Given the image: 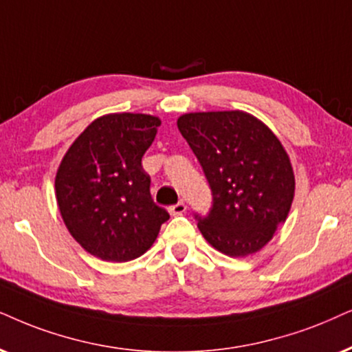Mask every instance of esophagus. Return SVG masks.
Instances as JSON below:
<instances>
[{"instance_id": "1", "label": "esophagus", "mask_w": 352, "mask_h": 352, "mask_svg": "<svg viewBox=\"0 0 352 352\" xmlns=\"http://www.w3.org/2000/svg\"><path fill=\"white\" fill-rule=\"evenodd\" d=\"M185 211H186V204L184 201L173 204V206L168 208V212H170L172 216H180V214H184Z\"/></svg>"}]
</instances>
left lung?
I'll list each match as a JSON object with an SVG mask.
<instances>
[{"instance_id":"left-lung-1","label":"left lung","mask_w":352,"mask_h":352,"mask_svg":"<svg viewBox=\"0 0 352 352\" xmlns=\"http://www.w3.org/2000/svg\"><path fill=\"white\" fill-rule=\"evenodd\" d=\"M177 126L212 191L209 214L197 216L199 232L228 256L260 252L286 221L296 193L294 170L281 141L243 110L184 113Z\"/></svg>"}]
</instances>
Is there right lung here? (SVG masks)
<instances>
[{
	"label": "right lung",
	"instance_id": "right-lung-1",
	"mask_svg": "<svg viewBox=\"0 0 352 352\" xmlns=\"http://www.w3.org/2000/svg\"><path fill=\"white\" fill-rule=\"evenodd\" d=\"M159 126L154 115H102L61 159L55 177L60 214L73 239L100 260L141 256L168 219L151 198V179L141 166Z\"/></svg>",
	"mask_w": 352,
	"mask_h": 352
}]
</instances>
